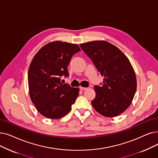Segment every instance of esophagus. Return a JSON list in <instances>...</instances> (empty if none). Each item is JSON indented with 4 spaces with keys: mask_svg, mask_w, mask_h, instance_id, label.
<instances>
[{
    "mask_svg": "<svg viewBox=\"0 0 158 158\" xmlns=\"http://www.w3.org/2000/svg\"><path fill=\"white\" fill-rule=\"evenodd\" d=\"M79 88H80L81 90H86V89H87V88H86V87H83V86H80Z\"/></svg>",
    "mask_w": 158,
    "mask_h": 158,
    "instance_id": "esophagus-1",
    "label": "esophagus"
}]
</instances>
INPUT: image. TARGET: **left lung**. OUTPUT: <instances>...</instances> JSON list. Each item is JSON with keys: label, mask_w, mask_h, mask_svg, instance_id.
Instances as JSON below:
<instances>
[{"label": "left lung", "mask_w": 158, "mask_h": 158, "mask_svg": "<svg viewBox=\"0 0 158 158\" xmlns=\"http://www.w3.org/2000/svg\"><path fill=\"white\" fill-rule=\"evenodd\" d=\"M97 70L103 76V85L95 86L94 109L107 118L118 116L132 103L137 88L134 68L118 48L105 40L80 44Z\"/></svg>", "instance_id": "obj_1"}]
</instances>
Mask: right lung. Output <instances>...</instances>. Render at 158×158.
<instances>
[{"instance_id": "1", "label": "right lung", "mask_w": 158, "mask_h": 158, "mask_svg": "<svg viewBox=\"0 0 158 158\" xmlns=\"http://www.w3.org/2000/svg\"><path fill=\"white\" fill-rule=\"evenodd\" d=\"M81 51L77 44L53 41L44 45L33 58L28 74L29 93L37 111L50 119H59L69 113L79 89L60 83L69 76L72 57Z\"/></svg>"}]
</instances>
